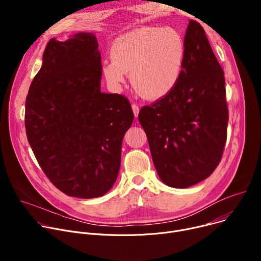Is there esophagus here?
<instances>
[{"instance_id": "1", "label": "esophagus", "mask_w": 261, "mask_h": 261, "mask_svg": "<svg viewBox=\"0 0 261 261\" xmlns=\"http://www.w3.org/2000/svg\"><path fill=\"white\" fill-rule=\"evenodd\" d=\"M132 109H133L134 117L137 118V117H138V114H139V107H138L136 104H132Z\"/></svg>"}]
</instances>
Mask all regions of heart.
<instances>
[{"instance_id": "heart-1", "label": "heart", "mask_w": 261, "mask_h": 261, "mask_svg": "<svg viewBox=\"0 0 261 261\" xmlns=\"http://www.w3.org/2000/svg\"><path fill=\"white\" fill-rule=\"evenodd\" d=\"M181 35L172 28L142 27L118 37L110 48L111 59L102 62L107 84L119 89L131 73L136 92L158 100L176 86L185 61Z\"/></svg>"}]
</instances>
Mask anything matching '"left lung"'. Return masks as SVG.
<instances>
[{"label": "left lung", "mask_w": 261, "mask_h": 261, "mask_svg": "<svg viewBox=\"0 0 261 261\" xmlns=\"http://www.w3.org/2000/svg\"><path fill=\"white\" fill-rule=\"evenodd\" d=\"M180 77L163 98L138 115L160 179L188 188L218 166L227 137L225 79L203 28L190 20Z\"/></svg>", "instance_id": "obj_1"}]
</instances>
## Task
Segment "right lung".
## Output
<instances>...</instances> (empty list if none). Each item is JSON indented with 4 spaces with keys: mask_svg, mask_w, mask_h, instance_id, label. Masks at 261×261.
Returning <instances> with one entry per match:
<instances>
[{
    "mask_svg": "<svg viewBox=\"0 0 261 261\" xmlns=\"http://www.w3.org/2000/svg\"><path fill=\"white\" fill-rule=\"evenodd\" d=\"M101 75L95 34L53 38L27 96L29 143L46 176L68 196H103L120 171L134 116L126 97L101 92Z\"/></svg>",
    "mask_w": 261,
    "mask_h": 261,
    "instance_id": "1",
    "label": "right lung"
}]
</instances>
